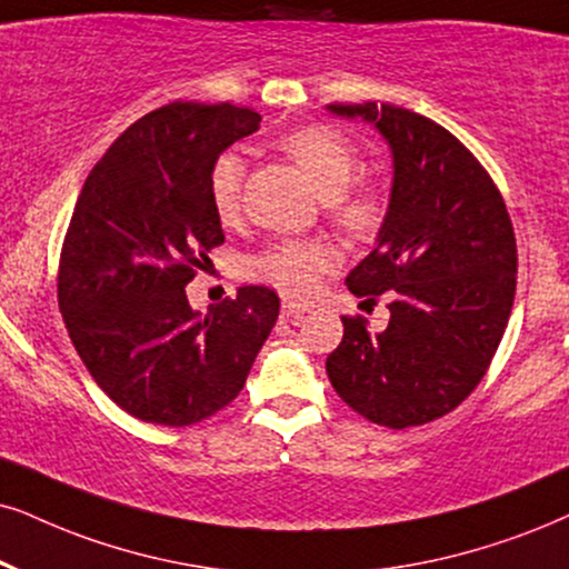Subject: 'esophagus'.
<instances>
[{
    "label": "esophagus",
    "mask_w": 569,
    "mask_h": 569,
    "mask_svg": "<svg viewBox=\"0 0 569 569\" xmlns=\"http://www.w3.org/2000/svg\"><path fill=\"white\" fill-rule=\"evenodd\" d=\"M309 309H312L309 305H299V301L283 299V305H280V315H283L286 320H299V318H305Z\"/></svg>",
    "instance_id": "34e87169"
}]
</instances>
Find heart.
I'll return each mask as SVG.
<instances>
[{
  "instance_id": "heart-1",
  "label": "heart",
  "mask_w": 569,
  "mask_h": 569,
  "mask_svg": "<svg viewBox=\"0 0 569 569\" xmlns=\"http://www.w3.org/2000/svg\"><path fill=\"white\" fill-rule=\"evenodd\" d=\"M280 152L305 172V178L322 199L330 214L351 239H368L383 220V201L372 186L351 183L359 170V154L347 136L328 126H307L280 139ZM247 162L239 149H226L210 168V201L222 222L241 212V189ZM338 264V251L320 239H291L272 243L254 260V276L272 283L289 297H307L318 289L326 272Z\"/></svg>"
}]
</instances>
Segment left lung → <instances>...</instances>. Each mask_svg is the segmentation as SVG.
Wrapping results in <instances>:
<instances>
[{"instance_id": "left-lung-1", "label": "left lung", "mask_w": 569, "mask_h": 569, "mask_svg": "<svg viewBox=\"0 0 569 569\" xmlns=\"http://www.w3.org/2000/svg\"><path fill=\"white\" fill-rule=\"evenodd\" d=\"M383 136L391 197L376 247L347 276L355 297L388 299L386 330L341 318L326 370L347 405L409 428L462 405L486 376L517 286L512 220L480 162L433 120L397 104H328Z\"/></svg>"}]
</instances>
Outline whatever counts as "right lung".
Instances as JSON below:
<instances>
[{"instance_id":"add662e5","label":"right lung","mask_w":569,"mask_h":569,"mask_svg":"<svg viewBox=\"0 0 569 569\" xmlns=\"http://www.w3.org/2000/svg\"><path fill=\"white\" fill-rule=\"evenodd\" d=\"M236 104L172 102L120 133L86 178L57 297L97 386L128 415L183 428L231 405L278 320V293L241 286L210 312L186 286L226 241L210 168L260 128Z\"/></svg>"}]
</instances>
